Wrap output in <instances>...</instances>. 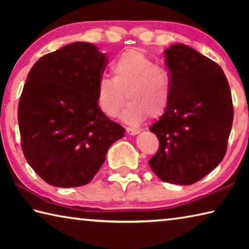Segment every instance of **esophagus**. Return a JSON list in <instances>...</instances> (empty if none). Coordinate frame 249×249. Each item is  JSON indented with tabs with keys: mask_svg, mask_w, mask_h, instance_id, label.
Segmentation results:
<instances>
[{
	"mask_svg": "<svg viewBox=\"0 0 249 249\" xmlns=\"http://www.w3.org/2000/svg\"><path fill=\"white\" fill-rule=\"evenodd\" d=\"M126 132H127V134H128V135H132V136H134V135H137L138 133H140L141 130H140V129H137V128L127 127V128H126Z\"/></svg>",
	"mask_w": 249,
	"mask_h": 249,
	"instance_id": "1",
	"label": "esophagus"
}]
</instances>
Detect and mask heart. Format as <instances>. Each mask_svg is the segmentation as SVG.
Listing matches in <instances>:
<instances>
[{
  "label": "heart",
  "instance_id": "heart-1",
  "mask_svg": "<svg viewBox=\"0 0 249 249\" xmlns=\"http://www.w3.org/2000/svg\"><path fill=\"white\" fill-rule=\"evenodd\" d=\"M113 78L103 75L96 86V102L105 115L121 113L125 123L136 125L150 117H159L171 101L172 81L169 71L158 66L137 48L122 53L111 66Z\"/></svg>",
  "mask_w": 249,
  "mask_h": 249
}]
</instances>
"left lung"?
Masks as SVG:
<instances>
[{
    "mask_svg": "<svg viewBox=\"0 0 249 249\" xmlns=\"http://www.w3.org/2000/svg\"><path fill=\"white\" fill-rule=\"evenodd\" d=\"M165 56L172 94L149 128L159 149L148 163L165 182L189 185L224 158L234 116L231 89L221 67L189 46L172 45Z\"/></svg>",
    "mask_w": 249,
    "mask_h": 249,
    "instance_id": "obj_1",
    "label": "left lung"
}]
</instances>
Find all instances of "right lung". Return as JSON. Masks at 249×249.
<instances>
[{
    "label": "right lung",
    "mask_w": 249,
    "mask_h": 249,
    "mask_svg": "<svg viewBox=\"0 0 249 249\" xmlns=\"http://www.w3.org/2000/svg\"><path fill=\"white\" fill-rule=\"evenodd\" d=\"M107 64L90 43L69 44L45 54L29 71L18 103L25 158L46 182L59 188L89 183L125 128L96 102Z\"/></svg>",
    "instance_id": "right-lung-1"
}]
</instances>
